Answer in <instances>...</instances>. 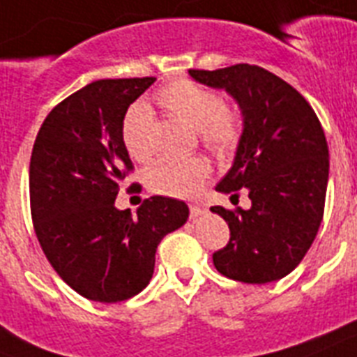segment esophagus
<instances>
[{
	"mask_svg": "<svg viewBox=\"0 0 357 357\" xmlns=\"http://www.w3.org/2000/svg\"><path fill=\"white\" fill-rule=\"evenodd\" d=\"M206 213V206L202 204V202H193V204L190 206V217L191 219H197V217H200V215Z\"/></svg>",
	"mask_w": 357,
	"mask_h": 357,
	"instance_id": "esophagus-1",
	"label": "esophagus"
}]
</instances>
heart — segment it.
Returning a JSON list of instances; mask_svg holds the SVG:
<instances>
[{
	"instance_id": "1",
	"label": "heart",
	"mask_w": 357,
	"mask_h": 357,
	"mask_svg": "<svg viewBox=\"0 0 357 357\" xmlns=\"http://www.w3.org/2000/svg\"><path fill=\"white\" fill-rule=\"evenodd\" d=\"M158 102L182 122L199 129L200 140L217 155H226L235 147L241 135L238 116L222 104L215 91L191 79H176L158 93ZM151 109L142 102L132 104L122 120V142L129 157L146 160L153 151ZM210 175V166L202 158H158L144 173L147 188L158 195L191 197Z\"/></svg>"
}]
</instances>
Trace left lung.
<instances>
[{
  "instance_id": "1",
  "label": "left lung",
  "mask_w": 357,
  "mask_h": 357,
  "mask_svg": "<svg viewBox=\"0 0 357 357\" xmlns=\"http://www.w3.org/2000/svg\"><path fill=\"white\" fill-rule=\"evenodd\" d=\"M195 82L222 89L237 102L243 132L229 172L215 185L237 197L248 191V210L213 206L229 226V243L213 264L234 281H279L301 263L325 211L328 146L310 104L270 70L248 63L190 70Z\"/></svg>"
}]
</instances>
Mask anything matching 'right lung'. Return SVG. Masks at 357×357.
<instances>
[{
    "label": "right lung",
    "instance_id": "right-lung-1",
    "mask_svg": "<svg viewBox=\"0 0 357 357\" xmlns=\"http://www.w3.org/2000/svg\"><path fill=\"white\" fill-rule=\"evenodd\" d=\"M157 78L98 79L52 109L29 167L38 241L58 275L79 296L119 303L149 284L162 237L185 225L190 208L151 197L131 213L114 200L132 169L122 142L129 105Z\"/></svg>",
    "mask_w": 357,
    "mask_h": 357
}]
</instances>
